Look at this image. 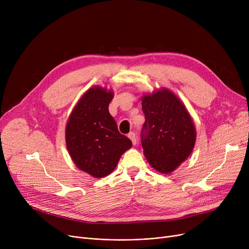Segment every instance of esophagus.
Masks as SVG:
<instances>
[{
    "instance_id": "1",
    "label": "esophagus",
    "mask_w": 249,
    "mask_h": 249,
    "mask_svg": "<svg viewBox=\"0 0 249 249\" xmlns=\"http://www.w3.org/2000/svg\"><path fill=\"white\" fill-rule=\"evenodd\" d=\"M128 137L130 138V140L132 141V144H133V145H136V143H137V139H136V135H135V133H134V132L129 133Z\"/></svg>"
}]
</instances>
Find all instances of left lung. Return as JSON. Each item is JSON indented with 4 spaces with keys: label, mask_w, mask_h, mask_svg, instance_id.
<instances>
[{
    "label": "left lung",
    "mask_w": 249,
    "mask_h": 249,
    "mask_svg": "<svg viewBox=\"0 0 249 249\" xmlns=\"http://www.w3.org/2000/svg\"><path fill=\"white\" fill-rule=\"evenodd\" d=\"M141 105L145 115L143 153L155 171L171 174L193 152L197 138L194 121L185 104L165 88L143 95Z\"/></svg>",
    "instance_id": "left-lung-1"
}]
</instances>
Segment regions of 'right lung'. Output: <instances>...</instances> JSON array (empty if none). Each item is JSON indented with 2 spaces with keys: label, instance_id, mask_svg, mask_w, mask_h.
I'll return each mask as SVG.
<instances>
[{
  "label": "right lung",
  "instance_id": "add662e5",
  "mask_svg": "<svg viewBox=\"0 0 249 249\" xmlns=\"http://www.w3.org/2000/svg\"><path fill=\"white\" fill-rule=\"evenodd\" d=\"M114 91L89 88L78 100L65 126V143L71 160L81 171L100 178L116 168L132 142L118 131L109 104Z\"/></svg>",
  "mask_w": 249,
  "mask_h": 249
}]
</instances>
